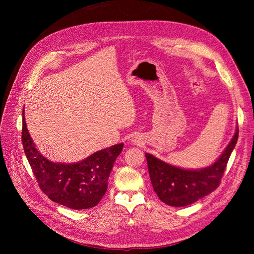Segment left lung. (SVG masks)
Here are the masks:
<instances>
[{
    "label": "left lung",
    "mask_w": 254,
    "mask_h": 254,
    "mask_svg": "<svg viewBox=\"0 0 254 254\" xmlns=\"http://www.w3.org/2000/svg\"><path fill=\"white\" fill-rule=\"evenodd\" d=\"M237 139L238 128L216 162L199 171L182 170L145 153L152 188L160 200L172 206H186L211 194L220 184Z\"/></svg>",
    "instance_id": "8db88e82"
}]
</instances>
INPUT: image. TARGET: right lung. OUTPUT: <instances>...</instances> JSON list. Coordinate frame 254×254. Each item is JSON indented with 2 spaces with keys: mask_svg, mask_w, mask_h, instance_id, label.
<instances>
[{
  "mask_svg": "<svg viewBox=\"0 0 254 254\" xmlns=\"http://www.w3.org/2000/svg\"><path fill=\"white\" fill-rule=\"evenodd\" d=\"M22 115L23 148L43 193L52 201L73 210L95 206L108 188L109 175L123 144L97 151L78 163H54L37 150L26 128L24 110Z\"/></svg>",
  "mask_w": 254,
  "mask_h": 254,
  "instance_id": "1",
  "label": "right lung"
}]
</instances>
